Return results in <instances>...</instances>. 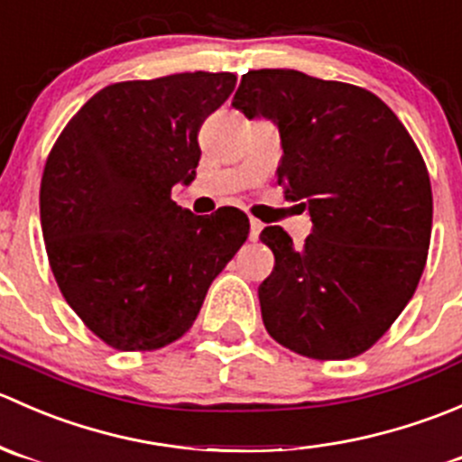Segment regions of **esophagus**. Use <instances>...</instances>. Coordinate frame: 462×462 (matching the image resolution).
Wrapping results in <instances>:
<instances>
[{"instance_id": "esophagus-1", "label": "esophagus", "mask_w": 462, "mask_h": 462, "mask_svg": "<svg viewBox=\"0 0 462 462\" xmlns=\"http://www.w3.org/2000/svg\"><path fill=\"white\" fill-rule=\"evenodd\" d=\"M261 230H263V223L257 221V218H250V241H257Z\"/></svg>"}]
</instances>
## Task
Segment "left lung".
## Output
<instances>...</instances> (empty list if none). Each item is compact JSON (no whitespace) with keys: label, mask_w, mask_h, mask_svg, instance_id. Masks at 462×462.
Listing matches in <instances>:
<instances>
[{"label":"left lung","mask_w":462,"mask_h":462,"mask_svg":"<svg viewBox=\"0 0 462 462\" xmlns=\"http://www.w3.org/2000/svg\"><path fill=\"white\" fill-rule=\"evenodd\" d=\"M232 106L277 123V180L313 221L301 248L283 227L259 235L274 254L259 286L265 330L313 360L362 356L427 263L433 199L420 149L375 93L291 69L245 73Z\"/></svg>","instance_id":"1"}]
</instances>
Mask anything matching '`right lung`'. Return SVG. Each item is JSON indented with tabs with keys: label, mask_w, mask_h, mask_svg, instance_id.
<instances>
[{
	"label": "right lung",
	"mask_w": 462,
	"mask_h": 462,
	"mask_svg": "<svg viewBox=\"0 0 462 462\" xmlns=\"http://www.w3.org/2000/svg\"><path fill=\"white\" fill-rule=\"evenodd\" d=\"M235 73L116 82L62 129L46 158L40 218L60 292L96 337L156 351L183 337L209 283L248 239L241 209L194 217L171 188L197 176L199 129Z\"/></svg>",
	"instance_id": "add662e5"
}]
</instances>
